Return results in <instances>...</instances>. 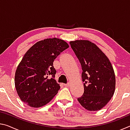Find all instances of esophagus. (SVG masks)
<instances>
[{"mask_svg":"<svg viewBox=\"0 0 130 130\" xmlns=\"http://www.w3.org/2000/svg\"><path fill=\"white\" fill-rule=\"evenodd\" d=\"M63 85H64L65 87H69V85H70V84L68 83H67V84H63Z\"/></svg>","mask_w":130,"mask_h":130,"instance_id":"obj_1","label":"esophagus"}]
</instances>
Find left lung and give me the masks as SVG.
Segmentation results:
<instances>
[{"label":"left lung","mask_w":130,"mask_h":130,"mask_svg":"<svg viewBox=\"0 0 130 130\" xmlns=\"http://www.w3.org/2000/svg\"><path fill=\"white\" fill-rule=\"evenodd\" d=\"M81 63L84 92L77 100L88 111H98L113 96L115 75L111 63L95 44L87 40L70 42Z\"/></svg>","instance_id":"obj_1"}]
</instances>
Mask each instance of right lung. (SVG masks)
<instances>
[{
    "instance_id": "1",
    "label": "right lung",
    "mask_w": 130,
    "mask_h": 130,
    "mask_svg": "<svg viewBox=\"0 0 130 130\" xmlns=\"http://www.w3.org/2000/svg\"><path fill=\"white\" fill-rule=\"evenodd\" d=\"M68 47L62 39L47 38L35 43L26 53L15 75V88L22 102L30 107H41L58 93L60 86L54 79L53 62Z\"/></svg>"
}]
</instances>
